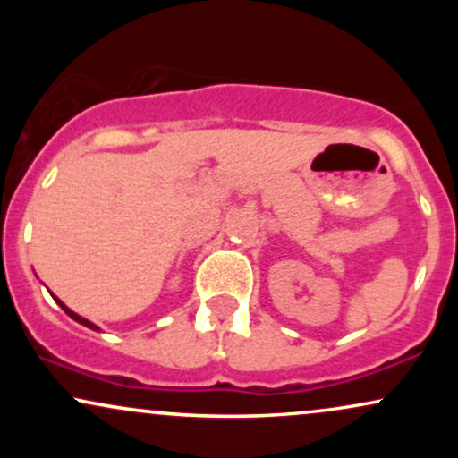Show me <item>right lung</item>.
I'll use <instances>...</instances> for the list:
<instances>
[{
    "mask_svg": "<svg viewBox=\"0 0 458 458\" xmlns=\"http://www.w3.org/2000/svg\"><path fill=\"white\" fill-rule=\"evenodd\" d=\"M55 299V301L57 303H60V306H62V310H64V312L68 314V317H71L72 320H77V323H81V325H86V327H90V329H97L98 331V327H97V325H94V323H90V320H88V318H81V317H79V314H75V312H72V310H68L66 306H64V303H62L60 301V299H57V297H54Z\"/></svg>",
    "mask_w": 458,
    "mask_h": 458,
    "instance_id": "obj_1",
    "label": "right lung"
}]
</instances>
